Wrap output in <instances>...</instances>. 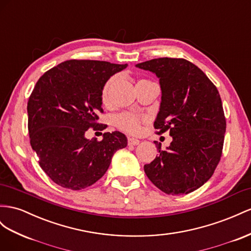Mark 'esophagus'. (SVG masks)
Wrapping results in <instances>:
<instances>
[{"mask_svg": "<svg viewBox=\"0 0 251 251\" xmlns=\"http://www.w3.org/2000/svg\"><path fill=\"white\" fill-rule=\"evenodd\" d=\"M127 144H128V146H137L139 144V140L130 137V138H127Z\"/></svg>", "mask_w": 251, "mask_h": 251, "instance_id": "1", "label": "esophagus"}]
</instances>
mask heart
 Wrapping results in <instances>:
<instances>
[{"label":"heart","instance_id":"obj_1","mask_svg":"<svg viewBox=\"0 0 251 251\" xmlns=\"http://www.w3.org/2000/svg\"><path fill=\"white\" fill-rule=\"evenodd\" d=\"M114 79H110L107 82L105 83L103 90H102V101L104 103H106L109 101L110 98V92L113 87L114 84ZM144 82H149L147 80H139L137 81V84L144 83ZM115 124H116L117 127H119L120 130H123L125 132H127L130 134H136L140 130V124H141V118L135 116L133 114L130 113H123L118 115V116L115 118Z\"/></svg>","mask_w":251,"mask_h":251}]
</instances>
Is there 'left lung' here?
Returning a JSON list of instances; mask_svg holds the SVG:
<instances>
[{
    "label": "left lung",
    "instance_id": "1",
    "mask_svg": "<svg viewBox=\"0 0 251 251\" xmlns=\"http://www.w3.org/2000/svg\"><path fill=\"white\" fill-rule=\"evenodd\" d=\"M159 78L161 102L154 127L173 140L145 165L147 176L162 192L188 194L211 177L222 156L226 119L216 86L185 59L158 58L136 64Z\"/></svg>",
    "mask_w": 251,
    "mask_h": 251
}]
</instances>
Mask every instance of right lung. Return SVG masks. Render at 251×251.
<instances>
[{
  "label": "right lung",
  "instance_id": "1",
  "mask_svg": "<svg viewBox=\"0 0 251 251\" xmlns=\"http://www.w3.org/2000/svg\"><path fill=\"white\" fill-rule=\"evenodd\" d=\"M127 64L69 60L44 73L27 103L30 146L39 164L57 185L81 190L95 184L110 167L114 153L127 145L126 135L105 132L86 139L89 128L102 131L103 86Z\"/></svg>",
  "mask_w": 251,
  "mask_h": 251
}]
</instances>
